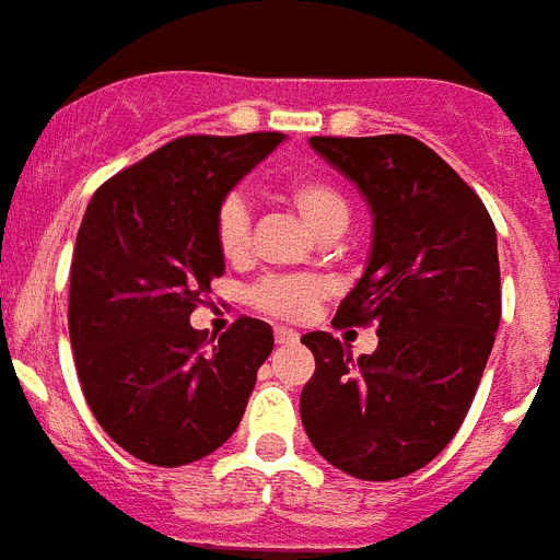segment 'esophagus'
<instances>
[{
	"instance_id": "34e87169",
	"label": "esophagus",
	"mask_w": 560,
	"mask_h": 560,
	"mask_svg": "<svg viewBox=\"0 0 560 560\" xmlns=\"http://www.w3.org/2000/svg\"><path fill=\"white\" fill-rule=\"evenodd\" d=\"M275 340L280 346H291V343H298L300 337L298 331H291V329H275Z\"/></svg>"
}]
</instances>
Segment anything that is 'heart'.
<instances>
[{
  "mask_svg": "<svg viewBox=\"0 0 560 560\" xmlns=\"http://www.w3.org/2000/svg\"><path fill=\"white\" fill-rule=\"evenodd\" d=\"M283 194L317 237H337L352 220V206L346 200V194L320 174H298L285 179ZM214 243L225 262H240L246 257L248 211L240 197H225L217 208ZM326 294H329V283L323 277H262L260 283L248 289V306L277 320H306Z\"/></svg>",
  "mask_w": 560,
  "mask_h": 560,
  "instance_id": "b5f03b06",
  "label": "heart"
}]
</instances>
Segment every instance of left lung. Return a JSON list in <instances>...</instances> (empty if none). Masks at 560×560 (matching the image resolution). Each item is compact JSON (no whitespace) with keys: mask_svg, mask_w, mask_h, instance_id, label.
<instances>
[{"mask_svg":"<svg viewBox=\"0 0 560 560\" xmlns=\"http://www.w3.org/2000/svg\"><path fill=\"white\" fill-rule=\"evenodd\" d=\"M372 206V257L337 306L340 326H377L352 360L329 331H308L314 374L300 395L308 441L360 480L418 472L464 423L501 323L495 223L478 194L406 133L312 137Z\"/></svg>","mask_w":560,"mask_h":560,"instance_id":"1","label":"left lung"}]
</instances>
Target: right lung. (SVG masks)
I'll return each mask as SVG.
<instances>
[{"label": "right lung", "instance_id": "obj_1", "mask_svg": "<svg viewBox=\"0 0 560 560\" xmlns=\"http://www.w3.org/2000/svg\"><path fill=\"white\" fill-rule=\"evenodd\" d=\"M283 133H191L96 188L71 260L68 331L82 395L125 452L186 466L220 450L275 349L269 323L237 317L223 335L191 312L223 275L214 214Z\"/></svg>", "mask_w": 560, "mask_h": 560}]
</instances>
